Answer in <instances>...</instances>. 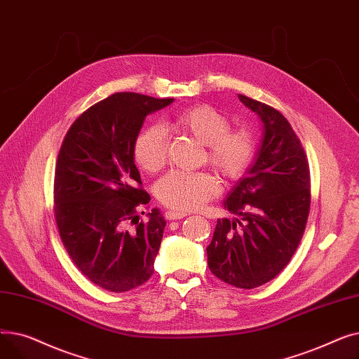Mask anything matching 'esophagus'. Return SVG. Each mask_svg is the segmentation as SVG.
<instances>
[{
  "instance_id": "1",
  "label": "esophagus",
  "mask_w": 359,
  "mask_h": 359,
  "mask_svg": "<svg viewBox=\"0 0 359 359\" xmlns=\"http://www.w3.org/2000/svg\"><path fill=\"white\" fill-rule=\"evenodd\" d=\"M164 217H165V219H182V218H184L186 217V214L184 212H176V211H167L165 214H164Z\"/></svg>"
}]
</instances>
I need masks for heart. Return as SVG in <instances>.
Masks as SVG:
<instances>
[{
  "instance_id": "b5f03b06",
  "label": "heart",
  "mask_w": 359,
  "mask_h": 359,
  "mask_svg": "<svg viewBox=\"0 0 359 359\" xmlns=\"http://www.w3.org/2000/svg\"><path fill=\"white\" fill-rule=\"evenodd\" d=\"M168 125L192 135L206 147V160L227 180H237L255 156L252 132L238 128L230 129V121L210 106L187 107L170 119ZM167 135L161 126L144 128L135 137L132 156L145 173H156L165 164ZM219 192V180L210 172H182L175 170L163 176L156 195L167 208L176 212L198 210Z\"/></svg>"
}]
</instances>
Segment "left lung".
<instances>
[{"instance_id":"8db88e82","label":"left lung","mask_w":359,"mask_h":359,"mask_svg":"<svg viewBox=\"0 0 359 359\" xmlns=\"http://www.w3.org/2000/svg\"><path fill=\"white\" fill-rule=\"evenodd\" d=\"M238 99L259 116L263 135L253 163L224 201L236 218L217 221L206 255L217 278L252 290L273 279L298 248L310 211V168L280 111L243 94Z\"/></svg>"}]
</instances>
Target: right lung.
Returning a JSON list of instances; mask_svg holds the SVG:
<instances>
[{"label": "right lung", "instance_id": "add662e5", "mask_svg": "<svg viewBox=\"0 0 359 359\" xmlns=\"http://www.w3.org/2000/svg\"><path fill=\"white\" fill-rule=\"evenodd\" d=\"M173 100L115 93L87 109L61 145L55 221L75 266L103 290L125 292L154 273L165 219L154 208L140 221L138 210L151 198L141 187L132 145L147 115Z\"/></svg>", "mask_w": 359, "mask_h": 359}]
</instances>
